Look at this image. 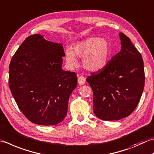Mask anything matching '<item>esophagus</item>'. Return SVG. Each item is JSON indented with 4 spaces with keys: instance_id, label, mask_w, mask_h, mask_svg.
I'll return each instance as SVG.
<instances>
[{
    "instance_id": "34e87169",
    "label": "esophagus",
    "mask_w": 154,
    "mask_h": 154,
    "mask_svg": "<svg viewBox=\"0 0 154 154\" xmlns=\"http://www.w3.org/2000/svg\"><path fill=\"white\" fill-rule=\"evenodd\" d=\"M85 78L83 77V76H79L78 77V83L79 84V85H82L83 84H85Z\"/></svg>"
}]
</instances>
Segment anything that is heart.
<instances>
[{
	"instance_id": "heart-1",
	"label": "heart",
	"mask_w": 154,
	"mask_h": 154,
	"mask_svg": "<svg viewBox=\"0 0 154 154\" xmlns=\"http://www.w3.org/2000/svg\"><path fill=\"white\" fill-rule=\"evenodd\" d=\"M111 53L109 42L105 38L89 37L78 42L73 46V50L65 51V59L71 67L77 65L76 56L83 57L82 64L87 70L99 71L107 65Z\"/></svg>"
}]
</instances>
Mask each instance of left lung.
<instances>
[{
    "mask_svg": "<svg viewBox=\"0 0 154 154\" xmlns=\"http://www.w3.org/2000/svg\"><path fill=\"white\" fill-rule=\"evenodd\" d=\"M119 37L121 51L86 79L93 90L95 115L105 121L130 115L139 103L145 83L142 56L125 34L120 32Z\"/></svg>",
    "mask_w": 154,
    "mask_h": 154,
    "instance_id": "8db88e82",
    "label": "left lung"
}]
</instances>
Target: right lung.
<instances>
[{
    "mask_svg": "<svg viewBox=\"0 0 154 154\" xmlns=\"http://www.w3.org/2000/svg\"><path fill=\"white\" fill-rule=\"evenodd\" d=\"M61 44L41 35L27 37L11 59L8 85L15 101L30 122L41 125L58 124L67 113L77 75L63 71Z\"/></svg>",
    "mask_w": 154,
    "mask_h": 154,
    "instance_id": "right-lung-1",
    "label": "right lung"
}]
</instances>
